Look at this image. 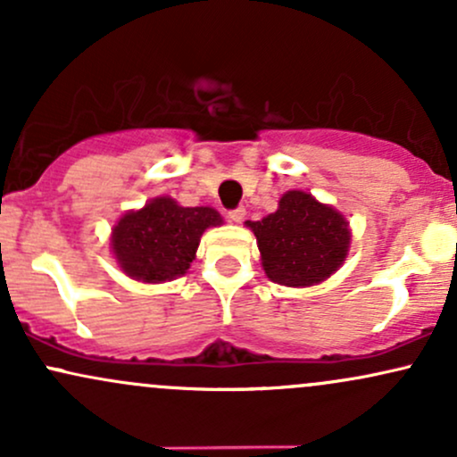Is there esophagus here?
<instances>
[{"label":"esophagus","instance_id":"obj_1","mask_svg":"<svg viewBox=\"0 0 457 457\" xmlns=\"http://www.w3.org/2000/svg\"><path fill=\"white\" fill-rule=\"evenodd\" d=\"M245 214H246V211L243 206H238V208H234V211H229V221L232 223H240L245 219Z\"/></svg>","mask_w":457,"mask_h":457}]
</instances>
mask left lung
<instances>
[{
  "label": "left lung",
  "mask_w": 457,
  "mask_h": 457,
  "mask_svg": "<svg viewBox=\"0 0 457 457\" xmlns=\"http://www.w3.org/2000/svg\"><path fill=\"white\" fill-rule=\"evenodd\" d=\"M246 228L258 238L266 277L287 287L328 279L350 249L344 214L305 191L283 193L275 212L262 221H246Z\"/></svg>",
  "instance_id": "8db88e82"
}]
</instances>
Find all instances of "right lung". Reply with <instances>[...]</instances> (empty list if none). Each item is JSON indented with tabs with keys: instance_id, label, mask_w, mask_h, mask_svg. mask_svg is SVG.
Returning <instances> with one entry per match:
<instances>
[{
	"instance_id": "right-lung-1",
	"label": "right lung",
	"mask_w": 457,
	"mask_h": 457,
	"mask_svg": "<svg viewBox=\"0 0 457 457\" xmlns=\"http://www.w3.org/2000/svg\"><path fill=\"white\" fill-rule=\"evenodd\" d=\"M221 223L214 208H185L171 197H154L141 211L120 217L112 232V251L130 279L171 281L195 260L202 234Z\"/></svg>"
}]
</instances>
